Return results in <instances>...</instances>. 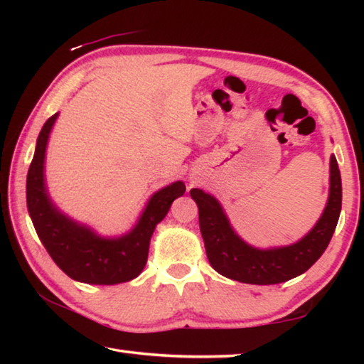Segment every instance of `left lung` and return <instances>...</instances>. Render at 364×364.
<instances>
[{
	"label": "left lung",
	"mask_w": 364,
	"mask_h": 364,
	"mask_svg": "<svg viewBox=\"0 0 364 364\" xmlns=\"http://www.w3.org/2000/svg\"><path fill=\"white\" fill-rule=\"evenodd\" d=\"M199 207V226L212 268L245 284H279L311 267L329 245L342 208V180L336 156H331L329 199L313 230L284 247L257 249L244 242L228 220L223 207L202 189H191Z\"/></svg>",
	"instance_id": "1"
}]
</instances>
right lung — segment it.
I'll return each instance as SVG.
<instances>
[{
	"instance_id": "right-lung-1",
	"label": "right lung",
	"mask_w": 364,
	"mask_h": 364,
	"mask_svg": "<svg viewBox=\"0 0 364 364\" xmlns=\"http://www.w3.org/2000/svg\"><path fill=\"white\" fill-rule=\"evenodd\" d=\"M59 114L49 117L36 139L27 173V207L30 218L54 263L69 278L85 284H120L144 269L152 232L168 213L171 202L186 191L183 181L151 196L138 223L120 237H101L91 228L67 217L53 204L45 183V156L49 133Z\"/></svg>"
}]
</instances>
